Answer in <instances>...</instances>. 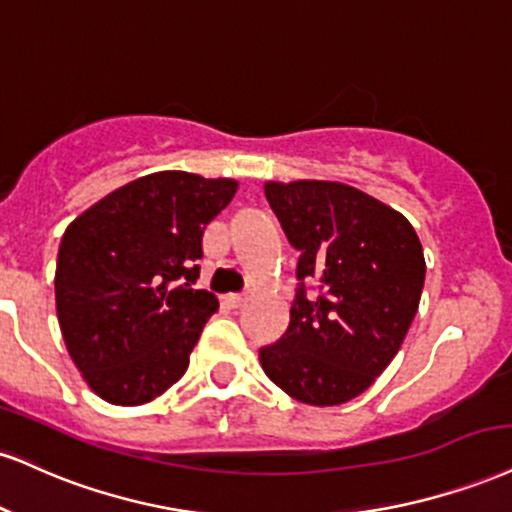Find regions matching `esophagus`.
Instances as JSON below:
<instances>
[{"instance_id": "1", "label": "esophagus", "mask_w": 512, "mask_h": 512, "mask_svg": "<svg viewBox=\"0 0 512 512\" xmlns=\"http://www.w3.org/2000/svg\"><path fill=\"white\" fill-rule=\"evenodd\" d=\"M245 295H236V293H229V295H224V303L229 305V307H233V310H238V307H243L245 305Z\"/></svg>"}]
</instances>
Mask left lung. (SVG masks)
<instances>
[{"mask_svg":"<svg viewBox=\"0 0 512 512\" xmlns=\"http://www.w3.org/2000/svg\"><path fill=\"white\" fill-rule=\"evenodd\" d=\"M264 195L300 252L291 322L260 348L264 374L300 403H348L389 367L417 315L420 238L403 214L346 183L267 181ZM312 278L317 296L304 293Z\"/></svg>","mask_w":512,"mask_h":512,"instance_id":"left-lung-1","label":"left lung"}]
</instances>
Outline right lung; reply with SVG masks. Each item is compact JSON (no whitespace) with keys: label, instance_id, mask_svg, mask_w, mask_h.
Returning a JSON list of instances; mask_svg holds the SVG:
<instances>
[{"label":"right lung","instance_id":"1","mask_svg":"<svg viewBox=\"0 0 512 512\" xmlns=\"http://www.w3.org/2000/svg\"><path fill=\"white\" fill-rule=\"evenodd\" d=\"M238 181L157 171L116 188L66 229L54 293L71 360L102 400L143 405L186 374L217 295L195 291L202 231Z\"/></svg>","mask_w":512,"mask_h":512}]
</instances>
